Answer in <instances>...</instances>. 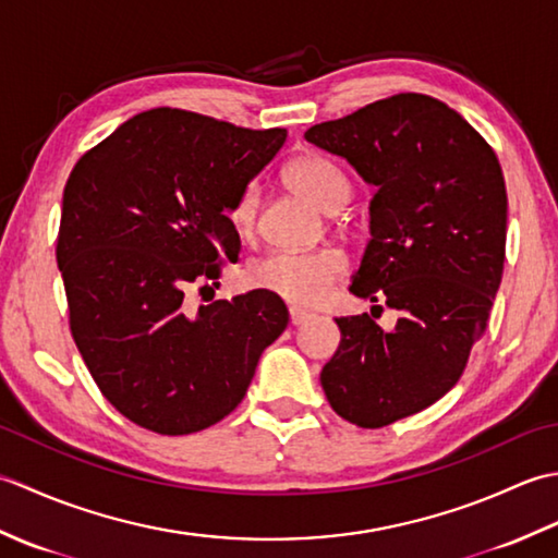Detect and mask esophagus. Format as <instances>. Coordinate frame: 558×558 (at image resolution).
<instances>
[{"label": "esophagus", "mask_w": 558, "mask_h": 558, "mask_svg": "<svg viewBox=\"0 0 558 558\" xmlns=\"http://www.w3.org/2000/svg\"><path fill=\"white\" fill-rule=\"evenodd\" d=\"M312 318V312H306V310H300V306H290V322H292V326H302V324H306Z\"/></svg>", "instance_id": "obj_1"}]
</instances>
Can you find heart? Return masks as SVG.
<instances>
[{"mask_svg": "<svg viewBox=\"0 0 558 558\" xmlns=\"http://www.w3.org/2000/svg\"><path fill=\"white\" fill-rule=\"evenodd\" d=\"M286 177L300 194L326 210L340 208L352 192L345 170L330 158L318 156V153L294 158L288 165ZM258 208L260 186L258 182H248L236 194L228 213L234 232L244 240L256 232ZM348 266V256L336 246L302 248V252L298 248H272L248 266L246 278L254 288L276 294L290 304H318L345 278Z\"/></svg>", "mask_w": 558, "mask_h": 558, "instance_id": "b5f03b06", "label": "heart"}]
</instances>
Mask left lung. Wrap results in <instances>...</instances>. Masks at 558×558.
I'll use <instances>...</instances> for the list:
<instances>
[{
  "mask_svg": "<svg viewBox=\"0 0 558 558\" xmlns=\"http://www.w3.org/2000/svg\"><path fill=\"white\" fill-rule=\"evenodd\" d=\"M304 138L376 186L350 290L400 318L390 333L369 314L336 318L340 345L322 386L342 420L378 429L444 398L487 328L506 258L504 172L477 129L422 93L314 124Z\"/></svg>",
  "mask_w": 558,
  "mask_h": 558,
  "instance_id": "obj_1",
  "label": "left lung"
}]
</instances>
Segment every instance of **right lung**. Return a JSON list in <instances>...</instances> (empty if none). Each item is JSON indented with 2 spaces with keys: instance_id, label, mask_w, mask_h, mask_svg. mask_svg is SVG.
<instances>
[{
  "instance_id": "1",
  "label": "right lung",
  "mask_w": 558,
  "mask_h": 558,
  "mask_svg": "<svg viewBox=\"0 0 558 558\" xmlns=\"http://www.w3.org/2000/svg\"><path fill=\"white\" fill-rule=\"evenodd\" d=\"M286 138L278 126L156 108L69 174L57 264L71 336L100 393L148 432L182 436L228 417L288 326L286 302L266 290L196 312L184 302L236 260L228 210Z\"/></svg>"
}]
</instances>
